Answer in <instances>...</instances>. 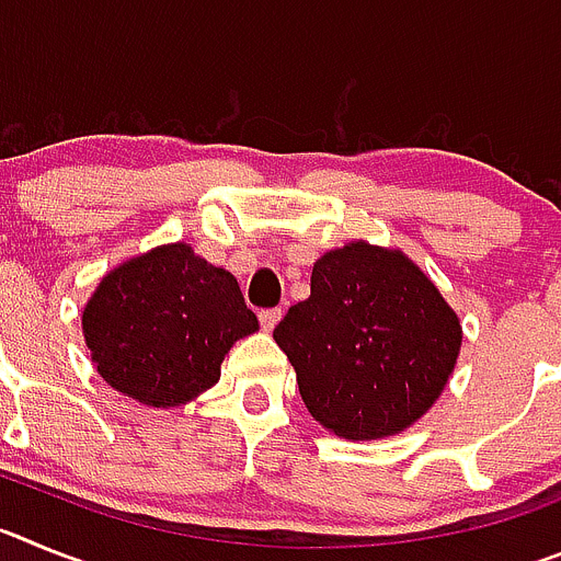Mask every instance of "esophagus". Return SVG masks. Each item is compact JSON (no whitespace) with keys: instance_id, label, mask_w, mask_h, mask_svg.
Wrapping results in <instances>:
<instances>
[{"instance_id":"34e87169","label":"esophagus","mask_w":561,"mask_h":561,"mask_svg":"<svg viewBox=\"0 0 561 561\" xmlns=\"http://www.w3.org/2000/svg\"><path fill=\"white\" fill-rule=\"evenodd\" d=\"M257 320H261V329L272 331L277 325V320H280V309H264L257 314Z\"/></svg>"}]
</instances>
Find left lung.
<instances>
[{
	"label": "left lung",
	"instance_id": "1",
	"mask_svg": "<svg viewBox=\"0 0 561 561\" xmlns=\"http://www.w3.org/2000/svg\"><path fill=\"white\" fill-rule=\"evenodd\" d=\"M311 419L348 440L413 427L447 388L460 317L401 250L348 241L314 261L311 295L277 323Z\"/></svg>",
	"mask_w": 561,
	"mask_h": 561
}]
</instances>
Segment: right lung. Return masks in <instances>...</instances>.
Returning a JSON list of instances; mask_svg holds the SVG:
<instances>
[{
    "instance_id": "right-lung-1",
    "label": "right lung",
    "mask_w": 561,
    "mask_h": 561,
    "mask_svg": "<svg viewBox=\"0 0 561 561\" xmlns=\"http://www.w3.org/2000/svg\"><path fill=\"white\" fill-rule=\"evenodd\" d=\"M98 374L146 408H182L210 390L238 340L255 334L238 280L191 244H162L101 277L83 306Z\"/></svg>"
}]
</instances>
